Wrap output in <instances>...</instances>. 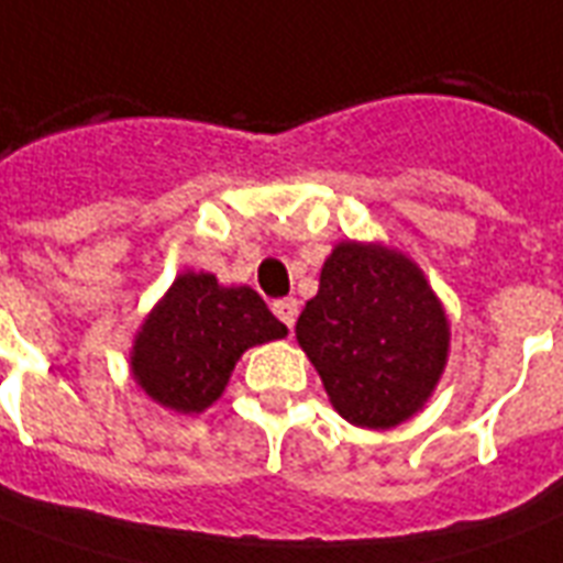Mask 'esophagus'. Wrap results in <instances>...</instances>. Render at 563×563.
Instances as JSON below:
<instances>
[{
  "instance_id": "esophagus-1",
  "label": "esophagus",
  "mask_w": 563,
  "mask_h": 563,
  "mask_svg": "<svg viewBox=\"0 0 563 563\" xmlns=\"http://www.w3.org/2000/svg\"><path fill=\"white\" fill-rule=\"evenodd\" d=\"M274 316L280 318L283 324L289 327H295V321H298V312H300V307H298V300L295 298H283V300H274Z\"/></svg>"
}]
</instances>
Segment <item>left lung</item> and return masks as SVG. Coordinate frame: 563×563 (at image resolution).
<instances>
[{"mask_svg": "<svg viewBox=\"0 0 563 563\" xmlns=\"http://www.w3.org/2000/svg\"><path fill=\"white\" fill-rule=\"evenodd\" d=\"M333 409L362 429L418 415L450 356V321L420 265L383 242L344 239L295 327Z\"/></svg>", "mask_w": 563, "mask_h": 563, "instance_id": "obj_1", "label": "left lung"}]
</instances>
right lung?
<instances>
[{
  "label": "right lung",
  "mask_w": 563,
  "mask_h": 563,
  "mask_svg": "<svg viewBox=\"0 0 563 563\" xmlns=\"http://www.w3.org/2000/svg\"><path fill=\"white\" fill-rule=\"evenodd\" d=\"M286 333L251 286L184 272L136 330L131 376L163 409L201 415L224 394L247 347Z\"/></svg>",
  "instance_id": "obj_1"
}]
</instances>
